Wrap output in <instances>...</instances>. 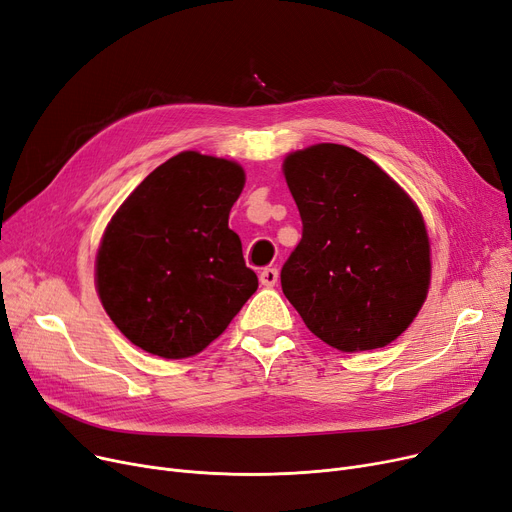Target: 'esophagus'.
<instances>
[{
	"mask_svg": "<svg viewBox=\"0 0 512 512\" xmlns=\"http://www.w3.org/2000/svg\"><path fill=\"white\" fill-rule=\"evenodd\" d=\"M259 280H261V284H263V286L272 288V286H276V284H278V280H280V272L276 270V267H265V270H261V274H259Z\"/></svg>",
	"mask_w": 512,
	"mask_h": 512,
	"instance_id": "1",
	"label": "esophagus"
}]
</instances>
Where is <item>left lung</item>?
I'll return each mask as SVG.
<instances>
[{
    "label": "left lung",
    "mask_w": 512,
    "mask_h": 512,
    "mask_svg": "<svg viewBox=\"0 0 512 512\" xmlns=\"http://www.w3.org/2000/svg\"><path fill=\"white\" fill-rule=\"evenodd\" d=\"M303 238L282 290L305 326L342 353L394 342L423 307L432 247L423 213L367 155L319 143L284 157Z\"/></svg>",
    "instance_id": "8db88e82"
}]
</instances>
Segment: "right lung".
Here are the masks:
<instances>
[{"label": "right lung", "mask_w": 512, "mask_h": 512, "mask_svg": "<svg viewBox=\"0 0 512 512\" xmlns=\"http://www.w3.org/2000/svg\"><path fill=\"white\" fill-rule=\"evenodd\" d=\"M245 180L232 159L182 151L107 222L95 288L116 328L145 353L199 355L257 290L240 238L228 228Z\"/></svg>", "instance_id": "right-lung-1"}]
</instances>
